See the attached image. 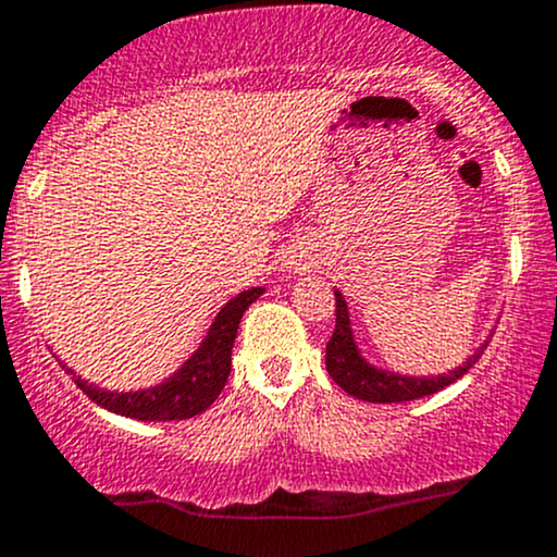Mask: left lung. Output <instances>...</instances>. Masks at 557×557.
Segmentation results:
<instances>
[{
    "label": "left lung",
    "mask_w": 557,
    "mask_h": 557,
    "mask_svg": "<svg viewBox=\"0 0 557 557\" xmlns=\"http://www.w3.org/2000/svg\"><path fill=\"white\" fill-rule=\"evenodd\" d=\"M485 347L487 342L463 363V367H458L455 372L440 374V377H404V374L374 369L363 361L356 342H352L350 314H347L345 299H342V294L336 290V325L329 345H325V369H329L331 380H334L342 391L350 393V396L363 398V401L372 404H398L431 396V393L453 385L455 380L463 377V374L480 361Z\"/></svg>",
    "instance_id": "obj_1"
}]
</instances>
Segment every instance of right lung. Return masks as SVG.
I'll return each mask as SVG.
<instances>
[{
    "label": "right lung",
    "instance_id": "1",
    "mask_svg": "<svg viewBox=\"0 0 557 557\" xmlns=\"http://www.w3.org/2000/svg\"><path fill=\"white\" fill-rule=\"evenodd\" d=\"M263 294V288L243 290L234 296L212 323L210 334L201 342L199 350L185 361V367L177 374H172L166 383L148 387L137 393H107L99 387L77 380V387L86 393L91 401L110 412L123 414L134 420H188L194 414H201L226 385L228 372H232V347L237 339L239 320L247 307ZM70 372V369H66ZM75 374V372H70Z\"/></svg>",
    "mask_w": 557,
    "mask_h": 557
}]
</instances>
